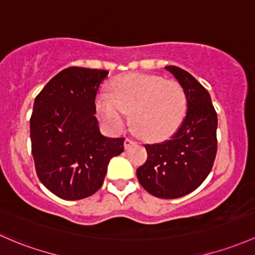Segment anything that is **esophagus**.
I'll return each mask as SVG.
<instances>
[{
    "label": "esophagus",
    "mask_w": 255,
    "mask_h": 255,
    "mask_svg": "<svg viewBox=\"0 0 255 255\" xmlns=\"http://www.w3.org/2000/svg\"><path fill=\"white\" fill-rule=\"evenodd\" d=\"M135 141L133 140V139H130V138H126V140H125V148L126 149H128V148H130V146L133 145V144H134Z\"/></svg>",
    "instance_id": "esophagus-1"
}]
</instances>
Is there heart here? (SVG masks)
Listing matches in <instances>:
<instances>
[{
  "mask_svg": "<svg viewBox=\"0 0 255 255\" xmlns=\"http://www.w3.org/2000/svg\"><path fill=\"white\" fill-rule=\"evenodd\" d=\"M96 110L110 129H122L127 112H130L132 125L139 134L161 139L183 120L187 95L176 80L151 74H126L112 82L111 95L103 93L98 96Z\"/></svg>",
  "mask_w": 255,
  "mask_h": 255,
  "instance_id": "obj_1",
  "label": "heart"
}]
</instances>
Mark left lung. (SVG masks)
Here are the masks:
<instances>
[{
    "mask_svg": "<svg viewBox=\"0 0 255 255\" xmlns=\"http://www.w3.org/2000/svg\"><path fill=\"white\" fill-rule=\"evenodd\" d=\"M165 68L186 92L187 114L170 139L145 144L148 159L136 177L154 197L175 199L197 189L210 173L218 151V115L210 94L192 74L176 66Z\"/></svg>",
    "mask_w": 255,
    "mask_h": 255,
    "instance_id": "left-lung-1",
    "label": "left lung"
}]
</instances>
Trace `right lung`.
Listing matches in <instances>:
<instances>
[{"instance_id":"obj_1","label":"right lung","mask_w":255,"mask_h":255,"mask_svg":"<svg viewBox=\"0 0 255 255\" xmlns=\"http://www.w3.org/2000/svg\"><path fill=\"white\" fill-rule=\"evenodd\" d=\"M109 72L69 67L56 74L34 101L31 154L41 183L57 197L79 200L101 188L110 160L125 138L100 133L95 98Z\"/></svg>"}]
</instances>
